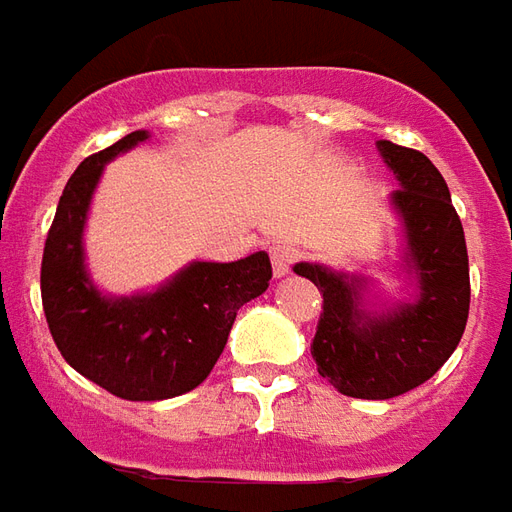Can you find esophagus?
Here are the masks:
<instances>
[{"label": "esophagus", "mask_w": 512, "mask_h": 512, "mask_svg": "<svg viewBox=\"0 0 512 512\" xmlns=\"http://www.w3.org/2000/svg\"><path fill=\"white\" fill-rule=\"evenodd\" d=\"M270 259H272V270H275V275L281 278V275H289L294 261L300 259V248L292 245V242H275V245L270 248Z\"/></svg>", "instance_id": "1"}]
</instances>
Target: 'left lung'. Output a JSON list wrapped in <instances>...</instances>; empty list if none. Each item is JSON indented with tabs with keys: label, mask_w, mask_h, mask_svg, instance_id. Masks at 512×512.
Returning <instances> with one entry per match:
<instances>
[{
	"label": "left lung",
	"mask_w": 512,
	"mask_h": 512,
	"mask_svg": "<svg viewBox=\"0 0 512 512\" xmlns=\"http://www.w3.org/2000/svg\"><path fill=\"white\" fill-rule=\"evenodd\" d=\"M401 188L390 204L404 226V270L420 297L384 313L365 311V278L322 264L294 272L322 292L311 354L319 374L349 398L384 401L428 382L461 341L469 316V256L445 177L423 152L376 144Z\"/></svg>",
	"instance_id": "1"
}]
</instances>
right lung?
Segmentation results:
<instances>
[{"label":"right lung","mask_w":512,"mask_h":512,"mask_svg":"<svg viewBox=\"0 0 512 512\" xmlns=\"http://www.w3.org/2000/svg\"><path fill=\"white\" fill-rule=\"evenodd\" d=\"M147 138L136 130L89 155L59 196L40 267L48 330L67 363L125 401H163L199 387L245 302L267 292L270 256L193 261L158 292L106 297L84 270V223L103 166Z\"/></svg>","instance_id":"obj_1"}]
</instances>
